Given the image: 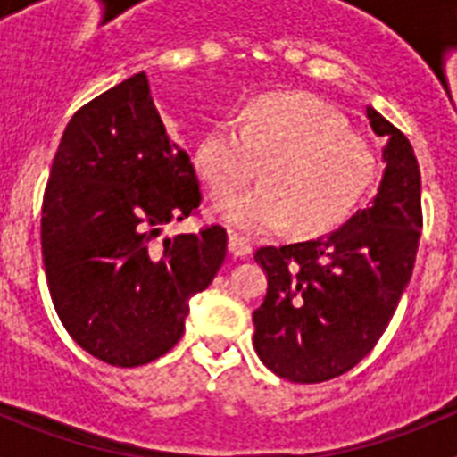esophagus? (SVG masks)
<instances>
[{"instance_id":"34e87169","label":"esophagus","mask_w":457,"mask_h":457,"mask_svg":"<svg viewBox=\"0 0 457 457\" xmlns=\"http://www.w3.org/2000/svg\"><path fill=\"white\" fill-rule=\"evenodd\" d=\"M228 252L236 258L249 256V253H252V245H249V240L237 236V233H231V236H228Z\"/></svg>"}]
</instances>
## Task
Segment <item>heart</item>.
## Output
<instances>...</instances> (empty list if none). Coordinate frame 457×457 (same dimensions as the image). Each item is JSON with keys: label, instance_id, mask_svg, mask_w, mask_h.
I'll use <instances>...</instances> for the list:
<instances>
[{"label": "heart", "instance_id": "1", "mask_svg": "<svg viewBox=\"0 0 457 457\" xmlns=\"http://www.w3.org/2000/svg\"><path fill=\"white\" fill-rule=\"evenodd\" d=\"M194 162L220 212L240 231L320 236L350 220L375 176L369 141L345 128L332 104L311 93H265L242 109L240 128L221 120L201 139Z\"/></svg>", "mask_w": 457, "mask_h": 457}]
</instances>
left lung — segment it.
Wrapping results in <instances>:
<instances>
[{"mask_svg": "<svg viewBox=\"0 0 457 457\" xmlns=\"http://www.w3.org/2000/svg\"><path fill=\"white\" fill-rule=\"evenodd\" d=\"M385 137V173L375 201L338 231L253 258L268 295L253 311V348L278 378L316 385L348 373L378 345L410 284L421 237V173L411 144L373 107Z\"/></svg>", "mask_w": 457, "mask_h": 457, "instance_id": "obj_1", "label": "left lung"}]
</instances>
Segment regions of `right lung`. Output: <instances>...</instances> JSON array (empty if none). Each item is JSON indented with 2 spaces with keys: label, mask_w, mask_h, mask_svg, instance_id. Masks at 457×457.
<instances>
[{
  "label": "right lung",
  "mask_w": 457,
  "mask_h": 457,
  "mask_svg": "<svg viewBox=\"0 0 457 457\" xmlns=\"http://www.w3.org/2000/svg\"><path fill=\"white\" fill-rule=\"evenodd\" d=\"M199 179L169 139L146 72L75 112L50 169L40 245L56 316L104 364H151L180 341L189 297L226 258L220 224L164 236L196 215Z\"/></svg>",
  "instance_id": "1"
}]
</instances>
